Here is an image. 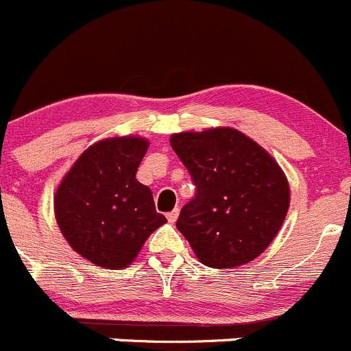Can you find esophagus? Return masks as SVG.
<instances>
[{"label": "esophagus", "instance_id": "34e87169", "mask_svg": "<svg viewBox=\"0 0 351 351\" xmlns=\"http://www.w3.org/2000/svg\"><path fill=\"white\" fill-rule=\"evenodd\" d=\"M177 217H179V210H172L171 213H167L169 223H174V221L177 220Z\"/></svg>", "mask_w": 351, "mask_h": 351}]
</instances>
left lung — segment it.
<instances>
[{
  "label": "left lung",
  "mask_w": 351,
  "mask_h": 351,
  "mask_svg": "<svg viewBox=\"0 0 351 351\" xmlns=\"http://www.w3.org/2000/svg\"><path fill=\"white\" fill-rule=\"evenodd\" d=\"M171 147L196 186L176 225L197 259L227 269L263 254L290 204L289 180L275 158L234 128L176 133Z\"/></svg>",
  "instance_id": "obj_1"
}]
</instances>
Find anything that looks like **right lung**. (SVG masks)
Returning a JSON list of instances; mask_svg holds the SVG:
<instances>
[{
    "instance_id": "obj_1",
    "label": "right lung",
    "mask_w": 351,
    "mask_h": 351,
    "mask_svg": "<svg viewBox=\"0 0 351 351\" xmlns=\"http://www.w3.org/2000/svg\"><path fill=\"white\" fill-rule=\"evenodd\" d=\"M148 140L117 136L86 148L54 194L61 234L82 258L102 268H126L152 232L157 213L152 189L136 180Z\"/></svg>"
}]
</instances>
